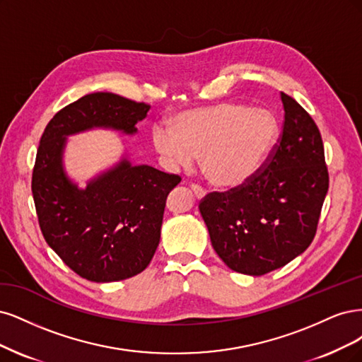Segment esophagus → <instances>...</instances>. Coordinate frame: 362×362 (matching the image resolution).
<instances>
[{
	"mask_svg": "<svg viewBox=\"0 0 362 362\" xmlns=\"http://www.w3.org/2000/svg\"><path fill=\"white\" fill-rule=\"evenodd\" d=\"M191 191L194 192V195H195L197 200H202V198L206 195L204 189L202 188V186H198V185H191Z\"/></svg>",
	"mask_w": 362,
	"mask_h": 362,
	"instance_id": "obj_1",
	"label": "esophagus"
}]
</instances>
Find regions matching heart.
I'll return each instance as SVG.
<instances>
[{"label": "heart", "mask_w": 362, "mask_h": 362, "mask_svg": "<svg viewBox=\"0 0 362 362\" xmlns=\"http://www.w3.org/2000/svg\"><path fill=\"white\" fill-rule=\"evenodd\" d=\"M278 138L275 115L238 102L180 112L171 126L155 124L151 141L170 170H189L197 156L206 180L221 189L248 182Z\"/></svg>", "instance_id": "b5f03b06"}]
</instances>
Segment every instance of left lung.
Segmentation results:
<instances>
[{"label": "left lung", "instance_id": "8db88e82", "mask_svg": "<svg viewBox=\"0 0 362 362\" xmlns=\"http://www.w3.org/2000/svg\"><path fill=\"white\" fill-rule=\"evenodd\" d=\"M281 100L283 132L264 168L198 206L221 260L245 275L275 271L310 247L329 186L319 127L293 98Z\"/></svg>", "mask_w": 362, "mask_h": 362}]
</instances>
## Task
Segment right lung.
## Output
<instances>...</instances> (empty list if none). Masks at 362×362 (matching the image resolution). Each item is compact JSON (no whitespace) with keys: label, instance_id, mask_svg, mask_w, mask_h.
<instances>
[{"label":"right lung","instance_id":"right-lung-1","mask_svg":"<svg viewBox=\"0 0 362 362\" xmlns=\"http://www.w3.org/2000/svg\"><path fill=\"white\" fill-rule=\"evenodd\" d=\"M148 110L114 93H91L58 111L40 138L31 191L42 235L88 281H122L146 269L159 245L167 197L180 177L123 158L81 189L63 168L66 138L93 127L134 135Z\"/></svg>","mask_w":362,"mask_h":362}]
</instances>
